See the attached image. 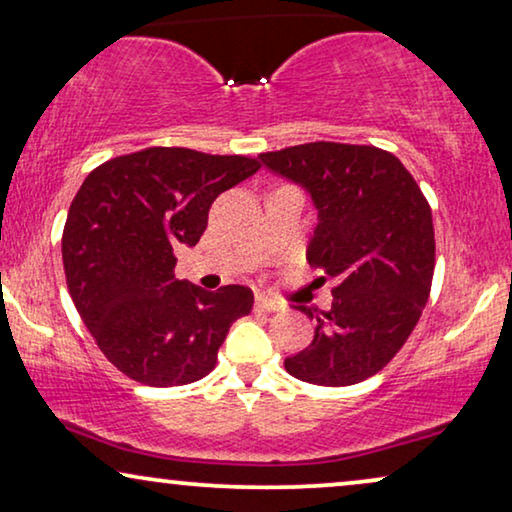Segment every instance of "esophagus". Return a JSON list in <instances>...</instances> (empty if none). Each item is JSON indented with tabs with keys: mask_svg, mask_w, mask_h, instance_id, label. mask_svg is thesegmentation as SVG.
Wrapping results in <instances>:
<instances>
[{
	"mask_svg": "<svg viewBox=\"0 0 512 512\" xmlns=\"http://www.w3.org/2000/svg\"><path fill=\"white\" fill-rule=\"evenodd\" d=\"M256 310L258 312H277V310H282V303H277V300H272L268 296H256Z\"/></svg>",
	"mask_w": 512,
	"mask_h": 512,
	"instance_id": "34e87169",
	"label": "esophagus"
}]
</instances>
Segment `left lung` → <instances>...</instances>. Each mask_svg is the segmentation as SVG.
<instances>
[{"mask_svg": "<svg viewBox=\"0 0 512 512\" xmlns=\"http://www.w3.org/2000/svg\"><path fill=\"white\" fill-rule=\"evenodd\" d=\"M268 170L310 193L319 223L307 263L338 279L314 340L284 368L321 387L380 373L410 338L429 300L436 237L422 188L377 146L310 142L261 153Z\"/></svg>", "mask_w": 512, "mask_h": 512, "instance_id": "1", "label": "left lung"}]
</instances>
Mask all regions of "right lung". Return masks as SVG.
<instances>
[{
    "mask_svg": "<svg viewBox=\"0 0 512 512\" xmlns=\"http://www.w3.org/2000/svg\"><path fill=\"white\" fill-rule=\"evenodd\" d=\"M247 156L181 146L111 158L83 181L62 230L67 289L102 354L149 387L209 375L254 293L230 284L205 291L174 277V249L195 247L212 202L251 177Z\"/></svg>",
    "mask_w": 512,
    "mask_h": 512,
    "instance_id": "add662e5",
    "label": "right lung"
}]
</instances>
